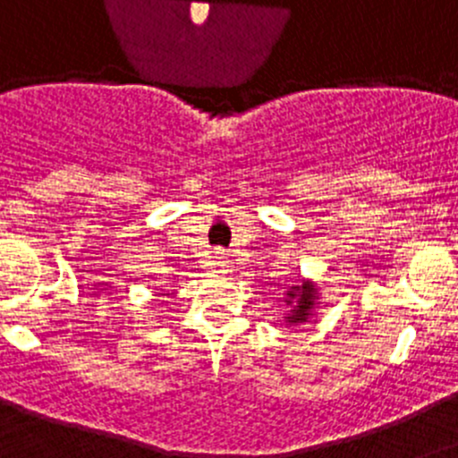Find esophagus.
I'll use <instances>...</instances> for the list:
<instances>
[{
    "mask_svg": "<svg viewBox=\"0 0 458 458\" xmlns=\"http://www.w3.org/2000/svg\"><path fill=\"white\" fill-rule=\"evenodd\" d=\"M212 265H214V269H216V271H221V274H224V271H228V265H230L228 255H225L224 250H214Z\"/></svg>",
    "mask_w": 458,
    "mask_h": 458,
    "instance_id": "obj_1",
    "label": "esophagus"
}]
</instances>
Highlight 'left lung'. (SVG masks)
I'll return each instance as SVG.
<instances>
[{"instance_id":"obj_1","label":"left lung","mask_w":458,"mask_h":458,"mask_svg":"<svg viewBox=\"0 0 458 458\" xmlns=\"http://www.w3.org/2000/svg\"><path fill=\"white\" fill-rule=\"evenodd\" d=\"M317 299H319V290H317V283L312 280H301L296 285H292L287 290L285 303L290 308V312L285 315L287 327H299V324H306L317 310Z\"/></svg>"}]
</instances>
